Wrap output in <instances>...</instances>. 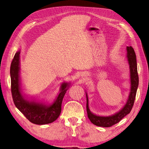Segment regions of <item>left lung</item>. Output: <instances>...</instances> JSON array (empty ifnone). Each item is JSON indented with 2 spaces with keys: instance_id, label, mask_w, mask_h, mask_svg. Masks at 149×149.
Masks as SVG:
<instances>
[{
  "instance_id": "8db88e82",
  "label": "left lung",
  "mask_w": 149,
  "mask_h": 149,
  "mask_svg": "<svg viewBox=\"0 0 149 149\" xmlns=\"http://www.w3.org/2000/svg\"><path fill=\"white\" fill-rule=\"evenodd\" d=\"M127 58L130 65V82H131V89L129 96L128 101L124 107L118 113L109 117H102L94 115L90 111L88 106V98L86 94V110L88 116L91 123L97 126L100 127H109L118 123L124 117L130 113L131 111L134 103L136 99L137 89L139 85V76L137 73L136 55L132 47H127Z\"/></svg>"
}]
</instances>
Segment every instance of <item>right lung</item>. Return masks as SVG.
<instances>
[{"instance_id": "obj_1", "label": "right lung", "mask_w": 149, "mask_h": 149, "mask_svg": "<svg viewBox=\"0 0 149 149\" xmlns=\"http://www.w3.org/2000/svg\"><path fill=\"white\" fill-rule=\"evenodd\" d=\"M19 55L20 52H17L15 54L10 65L11 93L13 102L17 109L31 123L38 125L52 123L59 117L61 113L62 101L68 84L65 83L61 84V93L53 104L49 106L26 101L22 96L20 91Z\"/></svg>"}]
</instances>
